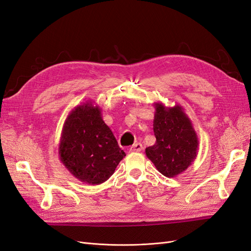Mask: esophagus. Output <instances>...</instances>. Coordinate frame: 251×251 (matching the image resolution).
<instances>
[{"label":"esophagus","instance_id":"obj_1","mask_svg":"<svg viewBox=\"0 0 251 251\" xmlns=\"http://www.w3.org/2000/svg\"><path fill=\"white\" fill-rule=\"evenodd\" d=\"M142 150V144L140 142H136L130 148V151L135 153V151H140Z\"/></svg>","mask_w":251,"mask_h":251}]
</instances>
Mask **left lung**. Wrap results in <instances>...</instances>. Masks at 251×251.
Segmentation results:
<instances>
[{"mask_svg": "<svg viewBox=\"0 0 251 251\" xmlns=\"http://www.w3.org/2000/svg\"><path fill=\"white\" fill-rule=\"evenodd\" d=\"M156 142L146 149L147 157L168 178L182 174L198 155L199 139L191 119L181 105L165 107L154 102Z\"/></svg>", "mask_w": 251, "mask_h": 251, "instance_id": "8db88e82", "label": "left lung"}]
</instances>
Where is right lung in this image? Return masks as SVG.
Returning a JSON list of instances; mask_svg holds the SVG:
<instances>
[{
	"label": "right lung",
	"instance_id": "add662e5",
	"mask_svg": "<svg viewBox=\"0 0 251 251\" xmlns=\"http://www.w3.org/2000/svg\"><path fill=\"white\" fill-rule=\"evenodd\" d=\"M59 160L80 182L98 185L107 181L126 156L101 109L90 100L67 116L58 146Z\"/></svg>",
	"mask_w": 251,
	"mask_h": 251
}]
</instances>
